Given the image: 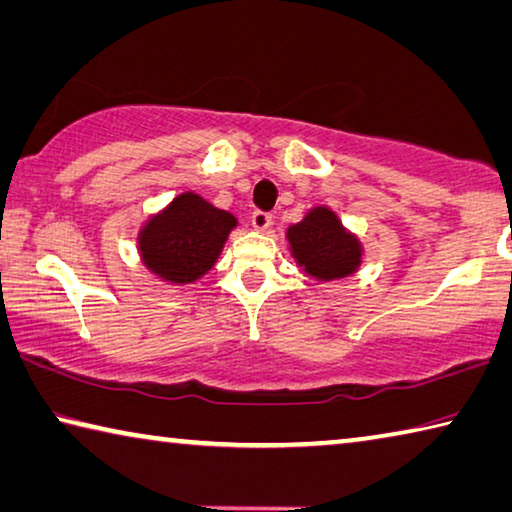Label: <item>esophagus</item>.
I'll return each mask as SVG.
<instances>
[{
  "label": "esophagus",
  "instance_id": "1",
  "mask_svg": "<svg viewBox=\"0 0 512 512\" xmlns=\"http://www.w3.org/2000/svg\"><path fill=\"white\" fill-rule=\"evenodd\" d=\"M271 221H273V216L269 212H262V209H255L253 216H250V223H253L255 230H259V232L269 230Z\"/></svg>",
  "mask_w": 512,
  "mask_h": 512
}]
</instances>
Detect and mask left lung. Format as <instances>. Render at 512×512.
<instances>
[{
  "mask_svg": "<svg viewBox=\"0 0 512 512\" xmlns=\"http://www.w3.org/2000/svg\"><path fill=\"white\" fill-rule=\"evenodd\" d=\"M289 253L310 278L344 280L362 264V243L330 207H312L303 221L287 227Z\"/></svg>",
  "mask_w": 512,
  "mask_h": 512,
  "instance_id": "obj_1",
  "label": "left lung"
}]
</instances>
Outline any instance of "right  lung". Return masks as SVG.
Wrapping results in <instances>:
<instances>
[{"instance_id":"obj_1","label":"right lung","mask_w":512,"mask_h":512,"mask_svg":"<svg viewBox=\"0 0 512 512\" xmlns=\"http://www.w3.org/2000/svg\"><path fill=\"white\" fill-rule=\"evenodd\" d=\"M237 218L198 193L184 191L139 230V255L145 269L170 285H191L212 271Z\"/></svg>"}]
</instances>
